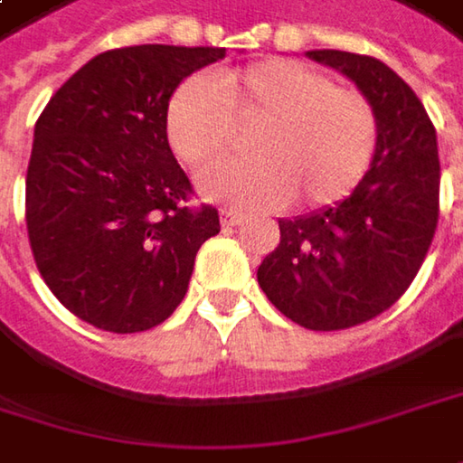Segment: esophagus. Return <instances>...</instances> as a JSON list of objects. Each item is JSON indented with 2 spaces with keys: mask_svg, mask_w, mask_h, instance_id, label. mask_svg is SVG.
Here are the masks:
<instances>
[{
  "mask_svg": "<svg viewBox=\"0 0 463 463\" xmlns=\"http://www.w3.org/2000/svg\"><path fill=\"white\" fill-rule=\"evenodd\" d=\"M242 221H244V213L234 211V208H223V211H221V226H226V229L240 226Z\"/></svg>",
  "mask_w": 463,
  "mask_h": 463,
  "instance_id": "34e87169",
  "label": "esophagus"
}]
</instances>
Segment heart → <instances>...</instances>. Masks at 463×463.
<instances>
[{
	"instance_id": "1",
	"label": "heart",
	"mask_w": 463,
	"mask_h": 463,
	"mask_svg": "<svg viewBox=\"0 0 463 463\" xmlns=\"http://www.w3.org/2000/svg\"><path fill=\"white\" fill-rule=\"evenodd\" d=\"M234 119H258L247 140L255 156L205 169L200 190L240 208L331 205L357 187L378 146L367 96L294 59L184 80L166 104L164 128L172 151L203 166L232 148Z\"/></svg>"
}]
</instances>
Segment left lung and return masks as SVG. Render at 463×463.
Wrapping results in <instances>:
<instances>
[{"label": "left lung", "instance_id": "obj_1", "mask_svg": "<svg viewBox=\"0 0 463 463\" xmlns=\"http://www.w3.org/2000/svg\"><path fill=\"white\" fill-rule=\"evenodd\" d=\"M367 96L378 146L354 193L281 219V242L258 268L276 310L310 331L352 328L388 310L411 284L438 226V137L417 93L381 59L315 49Z\"/></svg>", "mask_w": 463, "mask_h": 463}]
</instances>
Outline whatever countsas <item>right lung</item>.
Returning <instances> with one entry per match:
<instances>
[{
	"label": "right lung",
	"instance_id": "add662e5",
	"mask_svg": "<svg viewBox=\"0 0 463 463\" xmlns=\"http://www.w3.org/2000/svg\"><path fill=\"white\" fill-rule=\"evenodd\" d=\"M226 57L216 46L111 49L59 88L33 129L25 221L35 266L80 320L137 334L184 299L219 211L190 208L164 114L176 85Z\"/></svg>",
	"mask_w": 463,
	"mask_h": 463
}]
</instances>
